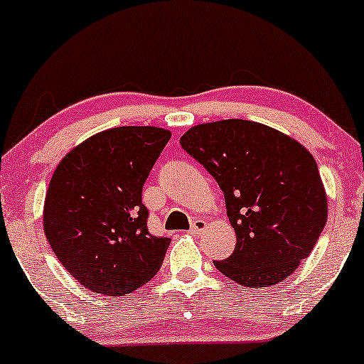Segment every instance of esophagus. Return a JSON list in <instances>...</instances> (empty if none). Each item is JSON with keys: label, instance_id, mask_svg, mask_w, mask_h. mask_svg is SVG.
Returning a JSON list of instances; mask_svg holds the SVG:
<instances>
[{"label": "esophagus", "instance_id": "obj_1", "mask_svg": "<svg viewBox=\"0 0 364 364\" xmlns=\"http://www.w3.org/2000/svg\"><path fill=\"white\" fill-rule=\"evenodd\" d=\"M206 228H208L206 220H203V218H196V220L193 222V225H191V232H193V234H201Z\"/></svg>", "mask_w": 364, "mask_h": 364}]
</instances>
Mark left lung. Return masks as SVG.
<instances>
[{"label": "left lung", "mask_w": 364, "mask_h": 364, "mask_svg": "<svg viewBox=\"0 0 364 364\" xmlns=\"http://www.w3.org/2000/svg\"><path fill=\"white\" fill-rule=\"evenodd\" d=\"M181 144L220 186L236 232L232 255L215 267L248 288L287 279L328 218L314 156L291 136L248 119L196 124Z\"/></svg>", "instance_id": "1"}]
</instances>
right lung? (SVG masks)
Returning a JSON list of instances; mask_svg holds the SVG:
<instances>
[{"label": "right lung", "mask_w": 364, "mask_h": 364, "mask_svg": "<svg viewBox=\"0 0 364 364\" xmlns=\"http://www.w3.org/2000/svg\"><path fill=\"white\" fill-rule=\"evenodd\" d=\"M170 136L158 127L99 132L53 171L43 230L60 264L88 290L127 295L161 267L170 237L147 230L142 187Z\"/></svg>", "instance_id": "obj_1"}]
</instances>
